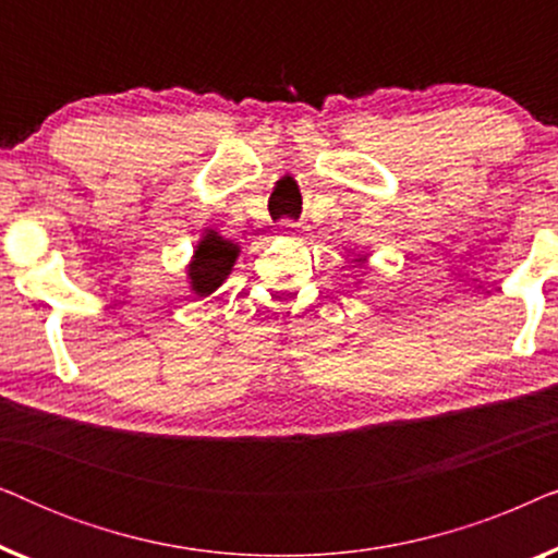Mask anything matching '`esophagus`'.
I'll return each mask as SVG.
<instances>
[{
  "label": "esophagus",
  "mask_w": 558,
  "mask_h": 558,
  "mask_svg": "<svg viewBox=\"0 0 558 558\" xmlns=\"http://www.w3.org/2000/svg\"><path fill=\"white\" fill-rule=\"evenodd\" d=\"M279 233L281 235H296V233H300V228H296V223H289V220H284V223L279 226Z\"/></svg>",
  "instance_id": "esophagus-1"
}]
</instances>
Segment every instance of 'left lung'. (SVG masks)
<instances>
[{
	"instance_id": "8db88e82",
	"label": "left lung",
	"mask_w": 558,
	"mask_h": 558,
	"mask_svg": "<svg viewBox=\"0 0 558 558\" xmlns=\"http://www.w3.org/2000/svg\"><path fill=\"white\" fill-rule=\"evenodd\" d=\"M353 262H355L357 266H361V269H365V264H368V256H365V254H357V258H353ZM355 284H357V281H355Z\"/></svg>"
}]
</instances>
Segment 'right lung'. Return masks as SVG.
I'll list each match as a JSON object with an SVG mask.
<instances>
[{"mask_svg":"<svg viewBox=\"0 0 558 558\" xmlns=\"http://www.w3.org/2000/svg\"><path fill=\"white\" fill-rule=\"evenodd\" d=\"M241 246L226 235H220L216 228H205L197 239L193 256L185 266L187 287L193 296H210L223 281L231 277L233 264L239 262Z\"/></svg>","mask_w":558,"mask_h":558,"instance_id":"obj_1","label":"right lung"}]
</instances>
